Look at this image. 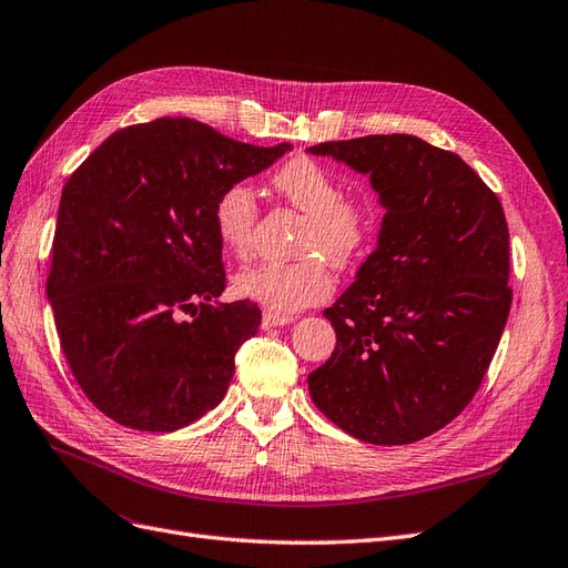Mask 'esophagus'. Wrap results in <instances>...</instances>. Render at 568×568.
I'll return each instance as SVG.
<instances>
[{
  "label": "esophagus",
  "instance_id": "34e87169",
  "mask_svg": "<svg viewBox=\"0 0 568 568\" xmlns=\"http://www.w3.org/2000/svg\"><path fill=\"white\" fill-rule=\"evenodd\" d=\"M295 316L290 314H275V312H264V318H262V326L268 331V328H281V326H287V323H293Z\"/></svg>",
  "mask_w": 568,
  "mask_h": 568
}]
</instances>
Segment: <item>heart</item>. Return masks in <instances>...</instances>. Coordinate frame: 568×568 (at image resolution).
I'll return each mask as SVG.
<instances>
[{"label":"heart","instance_id":"obj_1","mask_svg":"<svg viewBox=\"0 0 568 568\" xmlns=\"http://www.w3.org/2000/svg\"><path fill=\"white\" fill-rule=\"evenodd\" d=\"M273 187L306 214L300 235V262L258 264L235 275V293L268 312H300L333 293L328 264L347 266L368 245L374 216L366 204L343 197V183L318 161L295 156L273 173ZM256 200L250 185L225 187L214 204V231L221 247L247 258L254 245Z\"/></svg>","mask_w":568,"mask_h":568}]
</instances>
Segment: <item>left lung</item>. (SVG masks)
<instances>
[{"label": "left lung", "mask_w": 568, "mask_h": 568, "mask_svg": "<svg viewBox=\"0 0 568 568\" xmlns=\"http://www.w3.org/2000/svg\"><path fill=\"white\" fill-rule=\"evenodd\" d=\"M368 175L385 209L376 250L323 312L337 335L310 395L371 445H409L457 418L509 316V229L497 194L457 154L416 135L306 150Z\"/></svg>", "instance_id": "8db88e82"}]
</instances>
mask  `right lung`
Returning a JSON list of instances; mask_svg holds the SVG:
<instances>
[{
    "instance_id": "add662e5",
    "label": "right lung",
    "mask_w": 568,
    "mask_h": 568,
    "mask_svg": "<svg viewBox=\"0 0 568 568\" xmlns=\"http://www.w3.org/2000/svg\"><path fill=\"white\" fill-rule=\"evenodd\" d=\"M290 150L156 119L109 135L63 185L47 300L78 385L116 424L171 433L229 393L262 312L219 300L214 204Z\"/></svg>"
}]
</instances>
